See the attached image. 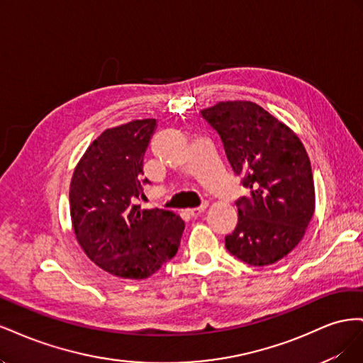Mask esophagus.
<instances>
[{
    "mask_svg": "<svg viewBox=\"0 0 363 363\" xmlns=\"http://www.w3.org/2000/svg\"><path fill=\"white\" fill-rule=\"evenodd\" d=\"M207 208V203H203L200 207H195V208H189L188 211V213L192 216V218H196V216H200L204 211Z\"/></svg>",
    "mask_w": 363,
    "mask_h": 363,
    "instance_id": "obj_1",
    "label": "esophagus"
}]
</instances>
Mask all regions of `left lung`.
I'll return each instance as SVG.
<instances>
[{
	"instance_id": "obj_1",
	"label": "left lung",
	"mask_w": 363,
	"mask_h": 363,
	"mask_svg": "<svg viewBox=\"0 0 363 363\" xmlns=\"http://www.w3.org/2000/svg\"><path fill=\"white\" fill-rule=\"evenodd\" d=\"M200 115L248 189L236 200L238 224L225 248L252 267L276 263L298 245L315 211L312 167L301 140L251 101L218 103Z\"/></svg>"
}]
</instances>
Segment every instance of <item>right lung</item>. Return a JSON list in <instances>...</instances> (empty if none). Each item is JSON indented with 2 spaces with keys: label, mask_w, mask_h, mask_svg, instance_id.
Masks as SVG:
<instances>
[{
  "label": "right lung",
  "mask_w": 363,
  "mask_h": 363,
  "mask_svg": "<svg viewBox=\"0 0 363 363\" xmlns=\"http://www.w3.org/2000/svg\"><path fill=\"white\" fill-rule=\"evenodd\" d=\"M156 119L107 128L77 164L69 206L77 240L95 265L116 277L152 276L180 247L183 219L171 211H144V156Z\"/></svg>",
  "instance_id": "1"
}]
</instances>
